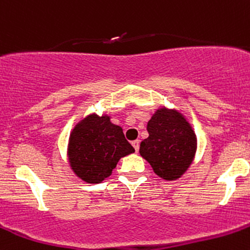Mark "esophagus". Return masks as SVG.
Returning <instances> with one entry per match:
<instances>
[{
	"label": "esophagus",
	"instance_id": "1",
	"mask_svg": "<svg viewBox=\"0 0 250 250\" xmlns=\"http://www.w3.org/2000/svg\"><path fill=\"white\" fill-rule=\"evenodd\" d=\"M132 145H133V147H134L135 149V151H138V150H139V145H140V142L139 140H134V142H132Z\"/></svg>",
	"mask_w": 250,
	"mask_h": 250
}]
</instances>
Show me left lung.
Segmentation results:
<instances>
[{"label":"left lung","instance_id":"obj_1","mask_svg":"<svg viewBox=\"0 0 250 250\" xmlns=\"http://www.w3.org/2000/svg\"><path fill=\"white\" fill-rule=\"evenodd\" d=\"M149 137L140 143L139 152L155 173L166 181L178 179L189 168L197 151V135L177 110L161 107L146 125Z\"/></svg>","mask_w":250,"mask_h":250}]
</instances>
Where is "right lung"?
Instances as JSON below:
<instances>
[{
  "mask_svg": "<svg viewBox=\"0 0 250 250\" xmlns=\"http://www.w3.org/2000/svg\"><path fill=\"white\" fill-rule=\"evenodd\" d=\"M134 152L123 129L110 116H86L71 132L68 140L69 166L86 183H101L111 176L121 157Z\"/></svg>",
  "mask_w": 250,
  "mask_h": 250,
  "instance_id": "right-lung-1",
  "label": "right lung"
}]
</instances>
